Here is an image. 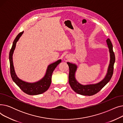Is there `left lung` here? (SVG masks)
<instances>
[{"instance_id": "8db88e82", "label": "left lung", "mask_w": 123, "mask_h": 123, "mask_svg": "<svg viewBox=\"0 0 123 123\" xmlns=\"http://www.w3.org/2000/svg\"><path fill=\"white\" fill-rule=\"evenodd\" d=\"M108 47L109 49L110 60L108 67L107 73L104 79L100 82L95 84H90L83 85L77 81L75 78V72L77 69V66L75 64L67 62L69 68V83L74 91L80 95L84 96H92L99 92L111 80L113 74L114 65L115 62V56L113 50V45L110 40L107 39L106 40Z\"/></svg>"}]
</instances>
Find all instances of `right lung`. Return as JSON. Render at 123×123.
<instances>
[{
    "instance_id": "1",
    "label": "right lung",
    "mask_w": 123,
    "mask_h": 123,
    "mask_svg": "<svg viewBox=\"0 0 123 123\" xmlns=\"http://www.w3.org/2000/svg\"><path fill=\"white\" fill-rule=\"evenodd\" d=\"M23 33V31L19 33L16 37L13 42L11 49L9 52V62H10V74L11 78L16 84L20 88L22 91L29 95H36L41 94L46 91L49 88L51 83L52 74L53 73L54 69L61 62V60H58L55 62L52 63L48 65L46 74L43 78L35 83H28L24 82L20 79H19L16 76L14 69L13 64L12 56L15 50L16 44L18 41L19 39Z\"/></svg>"
}]
</instances>
